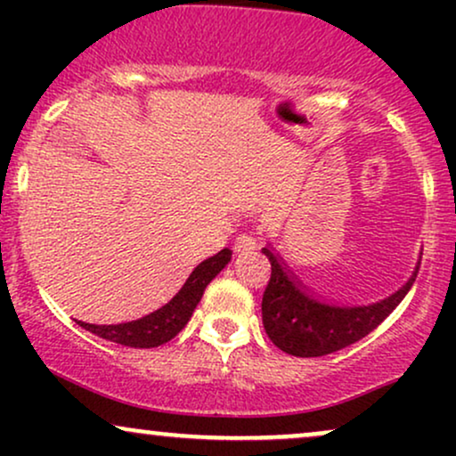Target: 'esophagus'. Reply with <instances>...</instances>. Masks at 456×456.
Returning a JSON list of instances; mask_svg holds the SVG:
<instances>
[{"label":"esophagus","instance_id":"obj_1","mask_svg":"<svg viewBox=\"0 0 456 456\" xmlns=\"http://www.w3.org/2000/svg\"><path fill=\"white\" fill-rule=\"evenodd\" d=\"M255 248V240L250 238V235H238V238L233 240V253H248V250Z\"/></svg>","mask_w":456,"mask_h":456}]
</instances>
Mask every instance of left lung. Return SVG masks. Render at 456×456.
Instances as JSON below:
<instances>
[{"instance_id":"left-lung-1","label":"left lung","mask_w":456,"mask_h":456,"mask_svg":"<svg viewBox=\"0 0 456 456\" xmlns=\"http://www.w3.org/2000/svg\"><path fill=\"white\" fill-rule=\"evenodd\" d=\"M261 253L272 264L270 282L261 300L265 334L276 347L297 358H319L364 338L399 306L416 279L413 274L401 289L379 302L334 305L305 289L268 246Z\"/></svg>"}]
</instances>
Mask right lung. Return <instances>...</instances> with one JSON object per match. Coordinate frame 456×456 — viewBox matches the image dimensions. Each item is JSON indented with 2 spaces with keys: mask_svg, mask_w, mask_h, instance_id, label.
Returning <instances> with one entry per match:
<instances>
[{
  "mask_svg": "<svg viewBox=\"0 0 456 456\" xmlns=\"http://www.w3.org/2000/svg\"><path fill=\"white\" fill-rule=\"evenodd\" d=\"M232 261V250L223 248L214 257L201 261L195 270L191 272L182 289L167 302L159 311L150 313V315L134 319V322L118 323V326H94V323L78 322L81 328L90 330L96 337L107 338L111 343L126 345V347L150 349L159 347V345L171 341L182 328L186 326L188 319L192 317L199 300H201L203 291L210 285L214 276L221 272L224 265Z\"/></svg>",
  "mask_w": 456,
  "mask_h": 456,
  "instance_id": "add662e5",
  "label": "right lung"
}]
</instances>
